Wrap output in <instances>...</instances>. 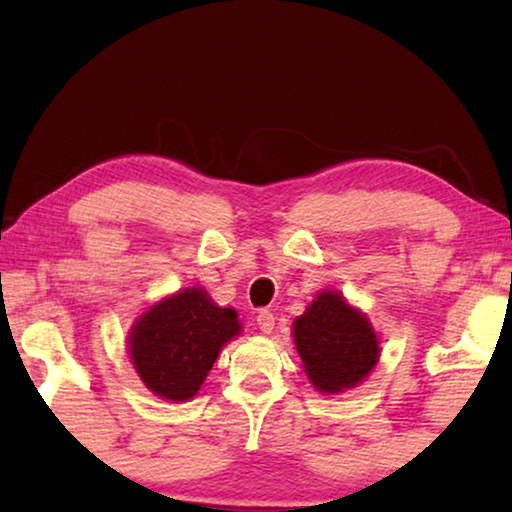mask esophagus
<instances>
[{
  "mask_svg": "<svg viewBox=\"0 0 512 512\" xmlns=\"http://www.w3.org/2000/svg\"><path fill=\"white\" fill-rule=\"evenodd\" d=\"M257 325H259V329H262L264 334H271L273 327H275V316L271 314V311L262 309V311H259V314H257Z\"/></svg>",
  "mask_w": 512,
  "mask_h": 512,
  "instance_id": "obj_1",
  "label": "esophagus"
}]
</instances>
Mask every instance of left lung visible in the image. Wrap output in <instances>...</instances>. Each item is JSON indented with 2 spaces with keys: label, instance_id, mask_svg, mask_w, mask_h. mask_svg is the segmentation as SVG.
<instances>
[{
  "label": "left lung",
  "instance_id": "1",
  "mask_svg": "<svg viewBox=\"0 0 512 512\" xmlns=\"http://www.w3.org/2000/svg\"><path fill=\"white\" fill-rule=\"evenodd\" d=\"M293 341L311 384L320 393L359 386L379 359V341L366 314L339 291H320L293 320Z\"/></svg>",
  "mask_w": 512,
  "mask_h": 512
}]
</instances>
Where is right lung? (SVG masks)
Listing matches in <instances>:
<instances>
[{
	"label": "right lung",
	"instance_id": "obj_1",
	"mask_svg": "<svg viewBox=\"0 0 512 512\" xmlns=\"http://www.w3.org/2000/svg\"><path fill=\"white\" fill-rule=\"evenodd\" d=\"M241 332L237 311L219 307L201 287L164 298L128 332L137 375L162 400L187 402L212 370L225 343Z\"/></svg>",
	"mask_w": 512,
	"mask_h": 512
}]
</instances>
